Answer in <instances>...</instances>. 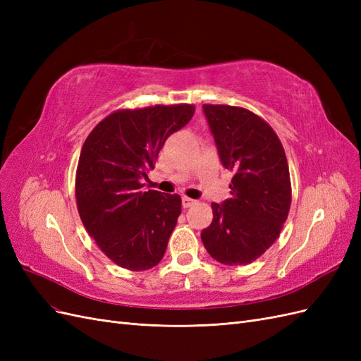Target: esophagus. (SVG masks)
Returning <instances> with one entry per match:
<instances>
[{
	"instance_id": "esophagus-1",
	"label": "esophagus",
	"mask_w": 361,
	"mask_h": 361,
	"mask_svg": "<svg viewBox=\"0 0 361 361\" xmlns=\"http://www.w3.org/2000/svg\"><path fill=\"white\" fill-rule=\"evenodd\" d=\"M195 203H197V202L190 199V197H182V206H183V207H190V206H192V204H195Z\"/></svg>"
}]
</instances>
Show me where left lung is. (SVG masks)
I'll list each match as a JSON object with an SVG mask.
<instances>
[{"instance_id": "left-lung-1", "label": "left lung", "mask_w": 361, "mask_h": 361, "mask_svg": "<svg viewBox=\"0 0 361 361\" xmlns=\"http://www.w3.org/2000/svg\"><path fill=\"white\" fill-rule=\"evenodd\" d=\"M223 167L233 173L231 199L212 203L214 220L202 241L224 265H247L274 244L290 207L285 150L255 113L231 105H203Z\"/></svg>"}]
</instances>
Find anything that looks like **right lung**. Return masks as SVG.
I'll return each instance as SVG.
<instances>
[{"instance_id":"right-lung-1","label":"right lung","mask_w":361,"mask_h":361,"mask_svg":"<svg viewBox=\"0 0 361 361\" xmlns=\"http://www.w3.org/2000/svg\"><path fill=\"white\" fill-rule=\"evenodd\" d=\"M194 106L157 105L105 117L82 146L76 204L87 232L118 267L158 265L180 215L178 194L145 191L166 140L187 125Z\"/></svg>"}]
</instances>
